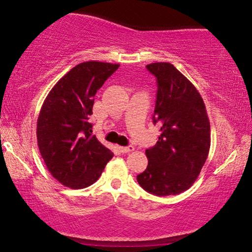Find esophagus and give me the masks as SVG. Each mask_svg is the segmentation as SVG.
<instances>
[{"mask_svg": "<svg viewBox=\"0 0 252 252\" xmlns=\"http://www.w3.org/2000/svg\"><path fill=\"white\" fill-rule=\"evenodd\" d=\"M118 150H120L121 153H130L134 150V147L132 146H128V147H118Z\"/></svg>", "mask_w": 252, "mask_h": 252, "instance_id": "34e87169", "label": "esophagus"}]
</instances>
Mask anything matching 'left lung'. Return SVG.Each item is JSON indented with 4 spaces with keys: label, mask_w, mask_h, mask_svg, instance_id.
I'll use <instances>...</instances> for the list:
<instances>
[{
    "label": "left lung",
    "mask_w": 252,
    "mask_h": 252,
    "mask_svg": "<svg viewBox=\"0 0 252 252\" xmlns=\"http://www.w3.org/2000/svg\"><path fill=\"white\" fill-rule=\"evenodd\" d=\"M147 70L158 83L153 122L161 126V135L146 150L148 166L137 182L152 194H179L194 184L209 156L206 106L195 86L172 63H153Z\"/></svg>",
    "instance_id": "8db88e82"
}]
</instances>
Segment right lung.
Wrapping results in <instances>:
<instances>
[{"mask_svg": "<svg viewBox=\"0 0 252 252\" xmlns=\"http://www.w3.org/2000/svg\"><path fill=\"white\" fill-rule=\"evenodd\" d=\"M118 63L85 62L74 66L52 88L36 124L40 154L63 186L85 189L96 182L114 156L92 134L94 96Z\"/></svg>", "mask_w": 252, "mask_h": 252, "instance_id": "add662e5", "label": "right lung"}]
</instances>
